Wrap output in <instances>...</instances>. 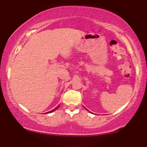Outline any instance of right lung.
I'll list each match as a JSON object with an SVG mask.
<instances>
[{"label":"right lung","mask_w":147,"mask_h":147,"mask_svg":"<svg viewBox=\"0 0 147 147\" xmlns=\"http://www.w3.org/2000/svg\"><path fill=\"white\" fill-rule=\"evenodd\" d=\"M59 106H60V105H58V106H57V107H56L54 109L51 110V111H49V112H47V113H52V112H53V111H55V110H56V109H58V107H59Z\"/></svg>","instance_id":"right-lung-1"}]
</instances>
